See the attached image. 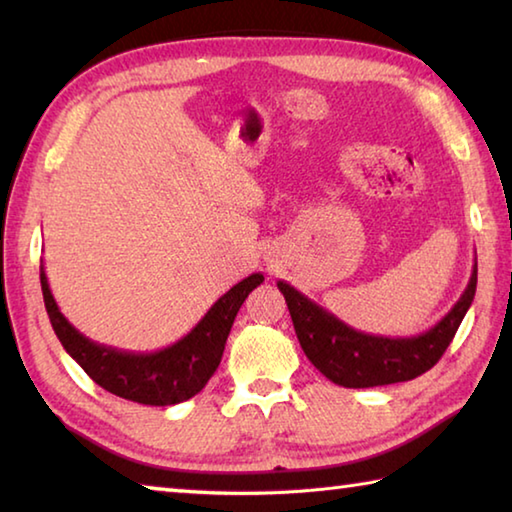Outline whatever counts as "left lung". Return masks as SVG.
Listing matches in <instances>:
<instances>
[{
  "mask_svg": "<svg viewBox=\"0 0 512 512\" xmlns=\"http://www.w3.org/2000/svg\"><path fill=\"white\" fill-rule=\"evenodd\" d=\"M287 300L300 348L307 359L345 388H372L420 377L443 357L476 293V264L456 305L436 325L409 339L359 332L309 300L287 282H277Z\"/></svg>",
  "mask_w": 512,
  "mask_h": 512,
  "instance_id": "1",
  "label": "left lung"
}]
</instances>
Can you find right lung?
I'll list each match as a JSON object with an SVG mask.
<instances>
[{"instance_id":"add662e5","label":"right lung","mask_w":512,"mask_h":512,"mask_svg":"<svg viewBox=\"0 0 512 512\" xmlns=\"http://www.w3.org/2000/svg\"><path fill=\"white\" fill-rule=\"evenodd\" d=\"M262 282L264 275L253 273L235 284L214 302L192 332L173 345L155 352H126L88 339L69 323L56 305L45 266L40 264L42 298L65 352L108 393L146 406L180 404L203 391L219 368L239 307Z\"/></svg>"}]
</instances>
